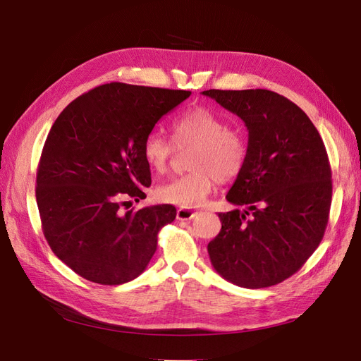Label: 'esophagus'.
I'll use <instances>...</instances> for the list:
<instances>
[{
  "label": "esophagus",
  "mask_w": 361,
  "mask_h": 361,
  "mask_svg": "<svg viewBox=\"0 0 361 361\" xmlns=\"http://www.w3.org/2000/svg\"><path fill=\"white\" fill-rule=\"evenodd\" d=\"M195 214H197V212L190 209V207H179L178 212H176V216H178V220L185 221V220H191V218L195 216Z\"/></svg>",
  "instance_id": "34e87169"
}]
</instances>
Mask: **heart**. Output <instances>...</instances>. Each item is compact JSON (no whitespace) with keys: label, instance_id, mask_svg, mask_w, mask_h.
Wrapping results in <instances>:
<instances>
[{"label":"heart","instance_id":"1","mask_svg":"<svg viewBox=\"0 0 361 361\" xmlns=\"http://www.w3.org/2000/svg\"><path fill=\"white\" fill-rule=\"evenodd\" d=\"M178 146H194L190 157L192 171L164 182L158 188L162 202L180 207L200 206L211 194L215 180L228 182L243 171L247 159L245 140L226 120L211 110L197 106L185 111L173 122ZM173 155L170 141L158 130L143 143V157L157 173H166Z\"/></svg>","mask_w":361,"mask_h":361}]
</instances>
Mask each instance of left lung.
Returning a JSON list of instances; mask_svg holds the SVG:
<instances>
[{
	"label": "left lung",
	"instance_id": "obj_1",
	"mask_svg": "<svg viewBox=\"0 0 361 361\" xmlns=\"http://www.w3.org/2000/svg\"><path fill=\"white\" fill-rule=\"evenodd\" d=\"M202 94L236 114L248 130L244 169L226 195L247 209L218 214L221 231L207 244L211 264L236 286H274L313 255L329 223L333 187L324 141L307 114L279 93Z\"/></svg>",
	"mask_w": 361,
	"mask_h": 361
}]
</instances>
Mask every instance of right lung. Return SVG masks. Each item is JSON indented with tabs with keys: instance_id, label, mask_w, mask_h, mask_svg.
<instances>
[{
	"instance_id": "1",
	"label": "right lung",
	"mask_w": 361,
	"mask_h": 361,
	"mask_svg": "<svg viewBox=\"0 0 361 361\" xmlns=\"http://www.w3.org/2000/svg\"><path fill=\"white\" fill-rule=\"evenodd\" d=\"M190 94L110 82L76 97L54 122L36 180L42 228L54 255L85 280L122 285L138 277L158 232L176 218L171 204L123 206L146 199L150 187L145 138Z\"/></svg>"
}]
</instances>
